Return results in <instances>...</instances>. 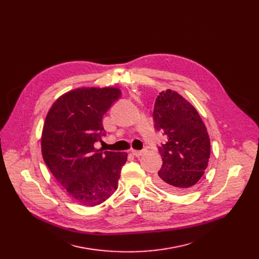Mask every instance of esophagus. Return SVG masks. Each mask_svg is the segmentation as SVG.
<instances>
[{
	"mask_svg": "<svg viewBox=\"0 0 259 259\" xmlns=\"http://www.w3.org/2000/svg\"><path fill=\"white\" fill-rule=\"evenodd\" d=\"M131 153L135 156V157H139V156H142L144 153H145V151L143 150V151H136V150H132L131 151Z\"/></svg>",
	"mask_w": 259,
	"mask_h": 259,
	"instance_id": "1",
	"label": "esophagus"
}]
</instances>
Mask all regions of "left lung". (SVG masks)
<instances>
[{
	"label": "left lung",
	"instance_id": "8db88e82",
	"mask_svg": "<svg viewBox=\"0 0 259 259\" xmlns=\"http://www.w3.org/2000/svg\"><path fill=\"white\" fill-rule=\"evenodd\" d=\"M154 127L167 142L158 147L162 167L156 183L162 189L180 194L203 176L210 153L209 137L197 110L177 92H161L153 112Z\"/></svg>",
	"mask_w": 259,
	"mask_h": 259
}]
</instances>
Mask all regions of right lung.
I'll return each instance as SVG.
<instances>
[{
    "instance_id": "obj_1",
    "label": "right lung",
    "mask_w": 259,
    "mask_h": 259,
    "mask_svg": "<svg viewBox=\"0 0 259 259\" xmlns=\"http://www.w3.org/2000/svg\"><path fill=\"white\" fill-rule=\"evenodd\" d=\"M121 97L116 88H81L61 96L43 126L41 150L49 169L79 204L95 206L117 188L127 153L96 150L106 132L102 117Z\"/></svg>"
}]
</instances>
